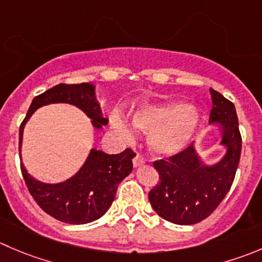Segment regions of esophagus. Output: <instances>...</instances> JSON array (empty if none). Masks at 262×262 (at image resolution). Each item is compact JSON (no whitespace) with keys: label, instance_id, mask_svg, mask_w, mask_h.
<instances>
[{"label":"esophagus","instance_id":"1","mask_svg":"<svg viewBox=\"0 0 262 262\" xmlns=\"http://www.w3.org/2000/svg\"><path fill=\"white\" fill-rule=\"evenodd\" d=\"M144 162H146V160H144L142 156H139V155H137V156L133 159V165H134V167L141 166V165H143Z\"/></svg>","mask_w":262,"mask_h":262}]
</instances>
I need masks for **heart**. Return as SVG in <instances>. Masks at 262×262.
<instances>
[{
  "label": "heart",
  "mask_w": 262,
  "mask_h": 262,
  "mask_svg": "<svg viewBox=\"0 0 262 262\" xmlns=\"http://www.w3.org/2000/svg\"><path fill=\"white\" fill-rule=\"evenodd\" d=\"M200 124V114L182 102H167L142 107L133 116V125L148 133V146L159 155H174L182 151ZM113 126L121 136H132L128 123L115 116Z\"/></svg>",
  "instance_id": "heart-1"
}]
</instances>
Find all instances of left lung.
Returning <instances> with one entry per match:
<instances>
[{"instance_id":"obj_1","label":"left lung","mask_w":262,"mask_h":262,"mask_svg":"<svg viewBox=\"0 0 262 262\" xmlns=\"http://www.w3.org/2000/svg\"><path fill=\"white\" fill-rule=\"evenodd\" d=\"M212 108L210 124H217L224 157L214 165H206L190 144L183 151L154 162L160 182L149 190L151 206L162 219L178 225L202 222L224 200L234 180L242 151L237 113L233 102L210 88Z\"/></svg>"}]
</instances>
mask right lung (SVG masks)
<instances>
[{"mask_svg":"<svg viewBox=\"0 0 262 262\" xmlns=\"http://www.w3.org/2000/svg\"><path fill=\"white\" fill-rule=\"evenodd\" d=\"M50 103H69L80 108L92 120L96 129L107 124L100 103L96 100L95 85L91 83L55 85L34 97L19 130V152L21 151L23 130L37 108ZM136 156L130 148L118 155L91 149L79 171L65 182L47 184L35 180L28 174L20 162L21 174L28 190L38 206L55 219L68 224H87L100 219L115 199L119 183L125 179L133 169L132 159Z\"/></svg>","mask_w":262,"mask_h":262,"instance_id":"obj_1","label":"right lung"}]
</instances>
